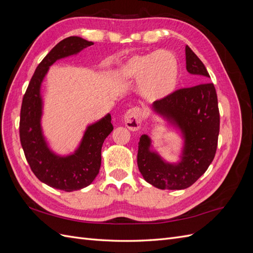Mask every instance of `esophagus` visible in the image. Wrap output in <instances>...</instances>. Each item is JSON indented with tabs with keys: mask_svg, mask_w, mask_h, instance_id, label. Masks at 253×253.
I'll return each instance as SVG.
<instances>
[{
	"mask_svg": "<svg viewBox=\"0 0 253 253\" xmlns=\"http://www.w3.org/2000/svg\"><path fill=\"white\" fill-rule=\"evenodd\" d=\"M125 124L131 131H138L142 124V112L138 108H133L125 114Z\"/></svg>",
	"mask_w": 253,
	"mask_h": 253,
	"instance_id": "esophagus-1",
	"label": "esophagus"
}]
</instances>
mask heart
Returning a JSON list of instances; mask_svg holds the SVG:
<instances>
[{
  "label": "heart",
  "instance_id": "1",
  "mask_svg": "<svg viewBox=\"0 0 253 253\" xmlns=\"http://www.w3.org/2000/svg\"><path fill=\"white\" fill-rule=\"evenodd\" d=\"M118 74L122 79L140 80L142 96L158 101L170 96L177 86L179 66L171 51L159 50L133 56L120 66Z\"/></svg>",
  "mask_w": 253,
  "mask_h": 253
}]
</instances>
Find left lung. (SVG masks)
<instances>
[{"label":"left lung","mask_w":253,"mask_h":253,"mask_svg":"<svg viewBox=\"0 0 253 253\" xmlns=\"http://www.w3.org/2000/svg\"><path fill=\"white\" fill-rule=\"evenodd\" d=\"M186 67L204 83L175 90L163 100L155 101L152 109L175 127L183 138L180 160L167 163L152 151L148 135H141L137 165L145 181L158 189L182 190L192 186L207 171L215 156L219 133L217 95L204 63L193 50L186 46Z\"/></svg>","instance_id":"8db88e82"}]
</instances>
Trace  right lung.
Instances as JSON below:
<instances>
[{"label": "right lung", "mask_w": 253, "mask_h": 253, "mask_svg": "<svg viewBox=\"0 0 253 253\" xmlns=\"http://www.w3.org/2000/svg\"><path fill=\"white\" fill-rule=\"evenodd\" d=\"M93 44L80 37H68L60 41L38 65L22 101L20 140L30 169L42 182L66 192L85 188L96 178L101 166L102 144L114 128L112 118L108 114L89 125L74 153L58 155L48 147L42 131L41 85L49 66L57 60L77 55Z\"/></svg>", "instance_id": "1"}]
</instances>
